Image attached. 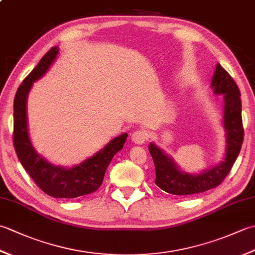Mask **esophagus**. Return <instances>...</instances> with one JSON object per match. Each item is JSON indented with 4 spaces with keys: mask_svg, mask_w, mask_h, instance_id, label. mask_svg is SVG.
<instances>
[{
    "mask_svg": "<svg viewBox=\"0 0 255 255\" xmlns=\"http://www.w3.org/2000/svg\"><path fill=\"white\" fill-rule=\"evenodd\" d=\"M147 139H148V134L143 130H137L132 132L131 134L132 142H134L136 144H142L145 142V140Z\"/></svg>",
    "mask_w": 255,
    "mask_h": 255,
    "instance_id": "esophagus-1",
    "label": "esophagus"
}]
</instances>
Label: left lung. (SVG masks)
<instances>
[{
	"label": "left lung",
	"instance_id": "obj_1",
	"mask_svg": "<svg viewBox=\"0 0 255 255\" xmlns=\"http://www.w3.org/2000/svg\"><path fill=\"white\" fill-rule=\"evenodd\" d=\"M214 94L224 97V129L226 150L223 161L197 174L183 171L171 155L150 142L149 151L155 166V184L173 195L203 193L218 186L230 172L243 142L240 91L230 74L217 63L211 79Z\"/></svg>",
	"mask_w": 255,
	"mask_h": 255
}]
</instances>
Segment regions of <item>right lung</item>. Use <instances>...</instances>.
Here are the masks:
<instances>
[{"label":"right lung","instance_id":"1","mask_svg":"<svg viewBox=\"0 0 255 255\" xmlns=\"http://www.w3.org/2000/svg\"><path fill=\"white\" fill-rule=\"evenodd\" d=\"M59 48L53 47L19 85L14 99V147L19 162L38 187L55 198H75L100 188L113 156L124 147L127 132L112 139L104 148L71 167L56 165L35 150L28 132L27 97L34 82L41 79L55 62Z\"/></svg>","mask_w":255,"mask_h":255}]
</instances>
